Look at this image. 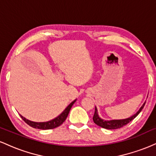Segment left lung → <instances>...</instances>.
Returning <instances> with one entry per match:
<instances>
[{
	"label": "left lung",
	"instance_id": "8db88e82",
	"mask_svg": "<svg viewBox=\"0 0 156 156\" xmlns=\"http://www.w3.org/2000/svg\"><path fill=\"white\" fill-rule=\"evenodd\" d=\"M145 103L142 105V106H141V108L138 111L137 113H136V114L132 116V117L128 118V119H117V120L105 121L101 119V118L99 117V116H98V111H97V108H95L94 116H93V121H94V122L95 123L96 125H98V126L101 127V128H105V129L112 130V129H117V128H120L122 127L125 126V125L128 124V123H129L130 122L133 120V119H135L136 117L138 114L141 112V111L142 110L143 108H144V105H145Z\"/></svg>",
	"mask_w": 156,
	"mask_h": 156
}]
</instances>
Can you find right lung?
<instances>
[{
	"label": "right lung",
	"mask_w": 156,
	"mask_h": 156,
	"mask_svg": "<svg viewBox=\"0 0 156 156\" xmlns=\"http://www.w3.org/2000/svg\"><path fill=\"white\" fill-rule=\"evenodd\" d=\"M76 101H73L72 103H70L67 108H65V110L64 111L62 114H60L58 117H57L55 119H52L51 121H48V122H32L28 120V119H26L25 117H23V116L20 115V117L23 120L25 121V122L27 123L28 125L34 128H37V129H42V130H48V129H53V128H57V127L60 126L62 123L65 121L66 118L67 117L68 114H69V111H70L71 108H72L73 105L74 104L75 102Z\"/></svg>",
	"instance_id": "right-lung-1"
}]
</instances>
